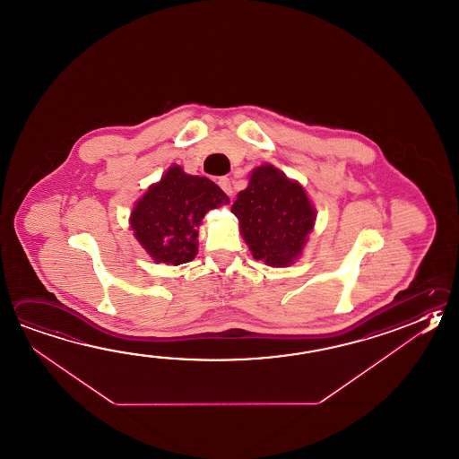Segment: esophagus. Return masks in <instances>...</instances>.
Masks as SVG:
<instances>
[{"instance_id":"34e87169","label":"esophagus","mask_w":459,"mask_h":459,"mask_svg":"<svg viewBox=\"0 0 459 459\" xmlns=\"http://www.w3.org/2000/svg\"><path fill=\"white\" fill-rule=\"evenodd\" d=\"M219 186L224 190V193H227L229 196L234 193L232 190V182H230V178H227V177H222V178H219Z\"/></svg>"}]
</instances>
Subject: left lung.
<instances>
[{"label":"left lung","mask_w":459,"mask_h":459,"mask_svg":"<svg viewBox=\"0 0 459 459\" xmlns=\"http://www.w3.org/2000/svg\"><path fill=\"white\" fill-rule=\"evenodd\" d=\"M232 212L253 258L273 268H287L300 258L316 221V209L302 185L271 164L251 170Z\"/></svg>","instance_id":"obj_1"}]
</instances>
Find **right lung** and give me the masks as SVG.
Listing matches in <instances>:
<instances>
[{
  "label": "right lung",
  "instance_id": "obj_1",
  "mask_svg": "<svg viewBox=\"0 0 459 459\" xmlns=\"http://www.w3.org/2000/svg\"><path fill=\"white\" fill-rule=\"evenodd\" d=\"M229 203L216 183L173 164L134 203L131 230L154 263L178 266L198 255V227L209 209Z\"/></svg>",
  "mask_w": 459,
  "mask_h": 459
}]
</instances>
